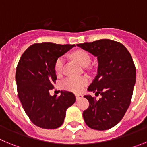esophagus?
Masks as SVG:
<instances>
[{"instance_id":"34e87169","label":"esophagus","mask_w":147,"mask_h":147,"mask_svg":"<svg viewBox=\"0 0 147 147\" xmlns=\"http://www.w3.org/2000/svg\"><path fill=\"white\" fill-rule=\"evenodd\" d=\"M75 96H76V100H79V99H80V98H82L83 97V96L82 94H77V93H76V95H75Z\"/></svg>"}]
</instances>
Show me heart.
<instances>
[{
	"label": "heart",
	"mask_w": 147,
	"mask_h": 147,
	"mask_svg": "<svg viewBox=\"0 0 147 147\" xmlns=\"http://www.w3.org/2000/svg\"><path fill=\"white\" fill-rule=\"evenodd\" d=\"M72 57L80 63L81 65H88L91 61L89 54L83 50H78L74 51L72 54ZM63 65H64V58L59 57L56 59L54 63V70L57 74H60L63 70ZM88 78L87 76H80V77H71L66 78L62 82V87L63 89L72 91L74 93H80L83 90L84 88L88 85Z\"/></svg>",
	"instance_id": "heart-1"
}]
</instances>
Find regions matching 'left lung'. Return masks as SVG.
Here are the masks:
<instances>
[{
    "instance_id": "obj_1",
    "label": "left lung",
    "mask_w": 147,
    "mask_h": 147,
    "mask_svg": "<svg viewBox=\"0 0 147 147\" xmlns=\"http://www.w3.org/2000/svg\"><path fill=\"white\" fill-rule=\"evenodd\" d=\"M77 45L97 57L98 73L88 90L102 95L98 101L84 96L89 102L84 120L91 129H109L120 122L131 103L136 78L132 56L124 45L108 39Z\"/></svg>"
}]
</instances>
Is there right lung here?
I'll use <instances>...</instances> for the list:
<instances>
[{"instance_id":"add662e5","label":"right lung","mask_w":147,"mask_h":147,"mask_svg":"<svg viewBox=\"0 0 147 147\" xmlns=\"http://www.w3.org/2000/svg\"><path fill=\"white\" fill-rule=\"evenodd\" d=\"M74 45L52 42L34 43L23 52L16 68L18 95L31 121L44 129H57L65 117L66 110L74 104L71 92L61 90V95L51 96L57 75L54 63L58 57Z\"/></svg>"}]
</instances>
